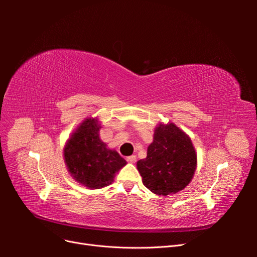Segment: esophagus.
I'll return each instance as SVG.
<instances>
[{"label": "esophagus", "instance_id": "esophagus-1", "mask_svg": "<svg viewBox=\"0 0 257 257\" xmlns=\"http://www.w3.org/2000/svg\"><path fill=\"white\" fill-rule=\"evenodd\" d=\"M136 160H137L136 155H131V157H127V158H126V161H127L128 163H132V164H134V163H136Z\"/></svg>", "mask_w": 257, "mask_h": 257}]
</instances>
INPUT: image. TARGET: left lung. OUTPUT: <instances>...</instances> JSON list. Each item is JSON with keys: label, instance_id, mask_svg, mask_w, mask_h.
I'll return each mask as SVG.
<instances>
[{"label": "left lung", "instance_id": "1", "mask_svg": "<svg viewBox=\"0 0 257 257\" xmlns=\"http://www.w3.org/2000/svg\"><path fill=\"white\" fill-rule=\"evenodd\" d=\"M196 152L190 137L174 123L159 124L147 158L137 162V169L148 190L168 195L183 190L196 169Z\"/></svg>", "mask_w": 257, "mask_h": 257}]
</instances>
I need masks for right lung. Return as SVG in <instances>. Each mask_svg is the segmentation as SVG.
<instances>
[{
    "label": "right lung",
    "mask_w": 257,
    "mask_h": 257,
    "mask_svg": "<svg viewBox=\"0 0 257 257\" xmlns=\"http://www.w3.org/2000/svg\"><path fill=\"white\" fill-rule=\"evenodd\" d=\"M97 120L85 119L64 148V160L73 178L90 189L111 184L114 174L126 164L115 150L99 139Z\"/></svg>",
    "instance_id": "1"
}]
</instances>
